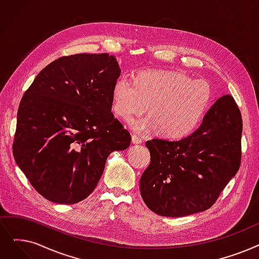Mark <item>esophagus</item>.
I'll use <instances>...</instances> for the list:
<instances>
[{"instance_id": "obj_1", "label": "esophagus", "mask_w": 259, "mask_h": 259, "mask_svg": "<svg viewBox=\"0 0 259 259\" xmlns=\"http://www.w3.org/2000/svg\"><path fill=\"white\" fill-rule=\"evenodd\" d=\"M132 143L133 144H142L143 140L139 136H136V134H133V136H132Z\"/></svg>"}]
</instances>
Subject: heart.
I'll use <instances>...</instances> for the list:
<instances>
[{
  "mask_svg": "<svg viewBox=\"0 0 259 259\" xmlns=\"http://www.w3.org/2000/svg\"><path fill=\"white\" fill-rule=\"evenodd\" d=\"M210 89L205 81L168 71H144L131 78L120 76L112 89V109L122 118L142 114L149 107V116L130 120L140 133L157 129L166 139H181L192 133L207 110Z\"/></svg>",
  "mask_w": 259,
  "mask_h": 259,
  "instance_id": "b5f03b06",
  "label": "heart"
}]
</instances>
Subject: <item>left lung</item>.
<instances>
[{
  "label": "left lung",
  "instance_id": "left-lung-1",
  "mask_svg": "<svg viewBox=\"0 0 259 259\" xmlns=\"http://www.w3.org/2000/svg\"><path fill=\"white\" fill-rule=\"evenodd\" d=\"M241 134L240 110L228 94L212 104L190 136L146 142L150 164L140 180L145 204L164 217L208 209L239 169Z\"/></svg>",
  "mask_w": 259,
  "mask_h": 259
}]
</instances>
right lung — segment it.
Here are the masks:
<instances>
[{"label":"right lung","mask_w":259,"mask_h":259,"mask_svg":"<svg viewBox=\"0 0 259 259\" xmlns=\"http://www.w3.org/2000/svg\"><path fill=\"white\" fill-rule=\"evenodd\" d=\"M120 75L114 56L76 54L53 61L21 99L14 156L46 199L74 204L90 196L111 152L131 136L111 112Z\"/></svg>","instance_id":"right-lung-1"}]
</instances>
